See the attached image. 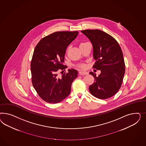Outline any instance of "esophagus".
Returning a JSON list of instances; mask_svg holds the SVG:
<instances>
[{
	"mask_svg": "<svg viewBox=\"0 0 146 146\" xmlns=\"http://www.w3.org/2000/svg\"><path fill=\"white\" fill-rule=\"evenodd\" d=\"M79 73L80 75H87L88 74V72H85V71H80L79 72Z\"/></svg>",
	"mask_w": 146,
	"mask_h": 146,
	"instance_id": "1",
	"label": "esophagus"
}]
</instances>
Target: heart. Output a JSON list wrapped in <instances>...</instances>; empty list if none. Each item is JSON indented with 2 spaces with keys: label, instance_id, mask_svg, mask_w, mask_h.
Returning <instances> with one entry per match:
<instances>
[{
  "label": "heart",
  "instance_id": "obj_1",
  "mask_svg": "<svg viewBox=\"0 0 146 146\" xmlns=\"http://www.w3.org/2000/svg\"><path fill=\"white\" fill-rule=\"evenodd\" d=\"M86 43H81V44H80V46H81L82 45H84L86 44ZM78 67H80V68H85V67H86V65L84 64H80V65H79Z\"/></svg>",
  "mask_w": 146,
  "mask_h": 146
}]
</instances>
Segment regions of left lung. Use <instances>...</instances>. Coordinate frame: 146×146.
Returning a JSON list of instances; mask_svg holds the SVG:
<instances>
[{
  "label": "left lung",
  "mask_w": 146,
  "mask_h": 146,
  "mask_svg": "<svg viewBox=\"0 0 146 146\" xmlns=\"http://www.w3.org/2000/svg\"><path fill=\"white\" fill-rule=\"evenodd\" d=\"M92 43L93 57L95 60L93 67L101 70L97 77L92 72L94 84L89 86V92L95 97L105 100L115 95L121 86L125 65L123 53L115 38L98 29L81 31Z\"/></svg>",
  "instance_id": "8db88e82"
}]
</instances>
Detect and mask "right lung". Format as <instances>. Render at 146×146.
Here are the masks:
<instances>
[{"instance_id": "obj_1", "label": "right lung", "mask_w": 146, "mask_h": 146, "mask_svg": "<svg viewBox=\"0 0 146 146\" xmlns=\"http://www.w3.org/2000/svg\"><path fill=\"white\" fill-rule=\"evenodd\" d=\"M78 31H57L40 40L34 50L31 64V81L38 95L44 101L57 103L70 94L71 85L78 71L64 66L67 47L78 35ZM62 70L59 76V70Z\"/></svg>"}]
</instances>
